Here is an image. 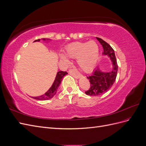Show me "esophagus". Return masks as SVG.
Listing matches in <instances>:
<instances>
[{"mask_svg": "<svg viewBox=\"0 0 146 146\" xmlns=\"http://www.w3.org/2000/svg\"><path fill=\"white\" fill-rule=\"evenodd\" d=\"M69 73L70 75H71V76H72L74 77H75L76 78H77V79H78V78H79L80 77V75H79L78 74L76 73V72H75L74 70H70Z\"/></svg>", "mask_w": 146, "mask_h": 146, "instance_id": "esophagus-1", "label": "esophagus"}]
</instances>
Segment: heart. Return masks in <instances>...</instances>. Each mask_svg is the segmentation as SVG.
Listing matches in <instances>:
<instances>
[{"mask_svg": "<svg viewBox=\"0 0 146 146\" xmlns=\"http://www.w3.org/2000/svg\"><path fill=\"white\" fill-rule=\"evenodd\" d=\"M99 56V46L94 41L75 42L66 48L65 55H60V60L68 63V58L76 60L78 67L82 71L89 72L93 70Z\"/></svg>", "mask_w": 146, "mask_h": 146, "instance_id": "heart-1", "label": "heart"}]
</instances>
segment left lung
I'll return each instance as SVG.
<instances>
[{
  "instance_id": "obj_1",
  "label": "left lung",
  "mask_w": 146,
  "mask_h": 146,
  "mask_svg": "<svg viewBox=\"0 0 146 146\" xmlns=\"http://www.w3.org/2000/svg\"><path fill=\"white\" fill-rule=\"evenodd\" d=\"M104 48L102 55H107L112 64V69L108 72L102 70L99 66L92 72L91 76L87 78L90 82V88L85 92V94L90 96H98L107 92L111 88L116 80L118 66L115 54L113 48L107 42L100 38L96 37Z\"/></svg>"
}]
</instances>
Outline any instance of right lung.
<instances>
[{
	"mask_svg": "<svg viewBox=\"0 0 146 146\" xmlns=\"http://www.w3.org/2000/svg\"><path fill=\"white\" fill-rule=\"evenodd\" d=\"M42 40L43 41L46 42V43H48L50 41H51L50 39H47V38H42ZM39 41H40V39H37V40H35L34 42H39ZM68 73L66 72L58 71L56 73L55 80L54 83H53L52 85L49 88V90H48L46 92H45L44 94H42L40 96L31 97V98H32L33 99H35L40 100H46L52 99L53 97L56 94L57 90H58V88L61 83V82L62 80V78H63L64 76H65Z\"/></svg>",
	"mask_w": 146,
	"mask_h": 146,
	"instance_id": "1",
	"label": "right lung"
}]
</instances>
